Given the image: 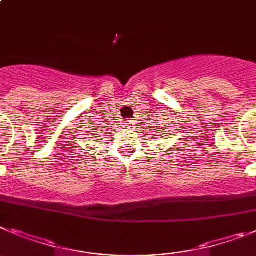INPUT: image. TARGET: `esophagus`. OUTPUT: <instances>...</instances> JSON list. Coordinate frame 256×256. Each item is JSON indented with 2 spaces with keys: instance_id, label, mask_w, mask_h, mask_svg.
<instances>
[{
  "instance_id": "esophagus-1",
  "label": "esophagus",
  "mask_w": 256,
  "mask_h": 256,
  "mask_svg": "<svg viewBox=\"0 0 256 256\" xmlns=\"http://www.w3.org/2000/svg\"><path fill=\"white\" fill-rule=\"evenodd\" d=\"M133 122H134V120H133V119H128V120H126V126H133V124H134V123H133Z\"/></svg>"
}]
</instances>
